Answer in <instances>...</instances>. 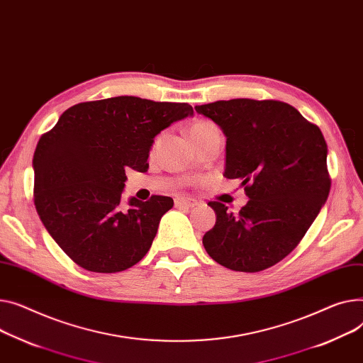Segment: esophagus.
<instances>
[{"mask_svg":"<svg viewBox=\"0 0 363 363\" xmlns=\"http://www.w3.org/2000/svg\"><path fill=\"white\" fill-rule=\"evenodd\" d=\"M197 204L196 200L188 199V197H177L175 199V206L177 207H184V208H192Z\"/></svg>","mask_w":363,"mask_h":363,"instance_id":"esophagus-1","label":"esophagus"}]
</instances>
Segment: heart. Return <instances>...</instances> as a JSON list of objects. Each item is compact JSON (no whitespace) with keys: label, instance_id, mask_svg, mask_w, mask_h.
<instances>
[{"label":"heart","instance_id":"b5f03b06","mask_svg":"<svg viewBox=\"0 0 363 363\" xmlns=\"http://www.w3.org/2000/svg\"><path fill=\"white\" fill-rule=\"evenodd\" d=\"M211 125H214V124L208 123V121H197V123H194V124L191 125V128H189V135H191V134H196V133H200V131H203V130H206V128H208V127H211Z\"/></svg>","mask_w":363,"mask_h":363}]
</instances>
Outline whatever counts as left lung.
Returning a JSON list of instances; mask_svg holds the SVG:
<instances>
[{
    "mask_svg": "<svg viewBox=\"0 0 363 363\" xmlns=\"http://www.w3.org/2000/svg\"><path fill=\"white\" fill-rule=\"evenodd\" d=\"M196 111L222 128L223 175L242 179L250 199L238 213L210 201L216 225L203 245L226 269L262 272L298 247L327 201L331 181L324 135L279 101H217Z\"/></svg>",
    "mask_w": 363,
    "mask_h": 363,
    "instance_id": "left-lung-1",
    "label": "left lung"
}]
</instances>
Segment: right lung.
<instances>
[{
    "instance_id": "right-lung-1",
    "label": "right lung",
    "mask_w": 363,
    "mask_h": 363,
    "mask_svg": "<svg viewBox=\"0 0 363 363\" xmlns=\"http://www.w3.org/2000/svg\"><path fill=\"white\" fill-rule=\"evenodd\" d=\"M194 115L188 104L118 96L68 108L33 156L35 206L46 230L80 267L118 273L152 247L171 197L123 204L125 169L146 172L155 137Z\"/></svg>"
}]
</instances>
